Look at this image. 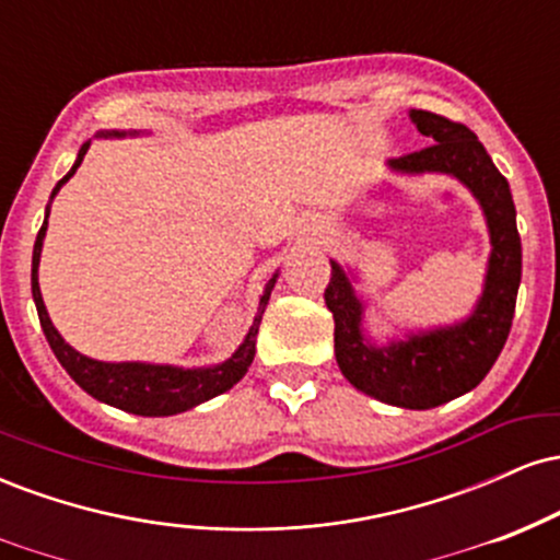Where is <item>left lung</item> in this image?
<instances>
[{
  "instance_id": "obj_1",
  "label": "left lung",
  "mask_w": 560,
  "mask_h": 560,
  "mask_svg": "<svg viewBox=\"0 0 560 560\" xmlns=\"http://www.w3.org/2000/svg\"><path fill=\"white\" fill-rule=\"evenodd\" d=\"M410 118L432 144L392 160L405 173L440 171L464 182L485 208L492 255L485 294L474 316L458 326L410 337L408 342L369 347L361 334V302L337 262L324 300L334 316V352L347 382L376 400L397 408L427 410L466 395L490 374L503 350L516 311L522 281V236L505 176L481 147L471 128L429 110H410Z\"/></svg>"
}]
</instances>
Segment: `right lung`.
<instances>
[{
    "label": "right lung",
    "mask_w": 560,
    "mask_h": 560,
    "mask_svg": "<svg viewBox=\"0 0 560 560\" xmlns=\"http://www.w3.org/2000/svg\"><path fill=\"white\" fill-rule=\"evenodd\" d=\"M89 144H83L75 158L73 168L68 171V176H62L57 182L52 195H57L62 184L73 176L75 168L81 165L83 155H86ZM49 218V210H47ZM47 218H44L42 229L36 234L34 244V262H31V292H34V302L38 311V320H42L44 337H47L49 347L57 355V361L62 363V369L68 371L70 378L79 384L81 389H86L89 395L96 400L115 405V408L128 410V413L137 416H173L182 413V410L195 408V405L210 400V397L221 395L234 387L240 378L247 374L249 363L255 358V337H258V326L266 311L268 298H271V289L276 284V276L266 284V294L260 298L258 316H255L253 326H249L247 337L240 350L229 358L226 363L215 365V369H202V371H184V369H171V365H150V363H102L92 361V358L81 355L70 347L66 339L57 334L52 320L47 316V307H44L42 292H38V255H42V242L44 231H47Z\"/></svg>",
    "instance_id": "right-lung-1"
}]
</instances>
